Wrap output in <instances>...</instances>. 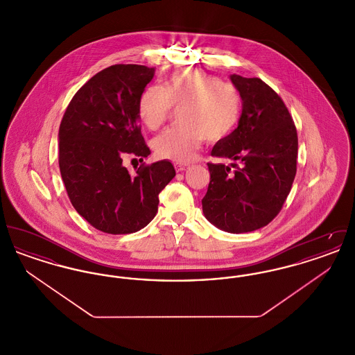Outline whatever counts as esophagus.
<instances>
[{"label": "esophagus", "instance_id": "34e87169", "mask_svg": "<svg viewBox=\"0 0 355 355\" xmlns=\"http://www.w3.org/2000/svg\"><path fill=\"white\" fill-rule=\"evenodd\" d=\"M189 169V165H181V164H175V170L180 173V171H185Z\"/></svg>", "mask_w": 355, "mask_h": 355}]
</instances>
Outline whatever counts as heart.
Wrapping results in <instances>:
<instances>
[{
	"instance_id": "b5f03b06",
	"label": "heart",
	"mask_w": 355,
	"mask_h": 355,
	"mask_svg": "<svg viewBox=\"0 0 355 355\" xmlns=\"http://www.w3.org/2000/svg\"><path fill=\"white\" fill-rule=\"evenodd\" d=\"M181 107L178 122L157 135V155L175 162L193 161L205 139L220 141L232 135L242 119L243 98L230 83L203 70L180 69L170 73L164 87L148 86L138 98V117L149 129H159L171 107Z\"/></svg>"
}]
</instances>
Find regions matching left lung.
Wrapping results in <instances>:
<instances>
[{
	"mask_svg": "<svg viewBox=\"0 0 355 355\" xmlns=\"http://www.w3.org/2000/svg\"><path fill=\"white\" fill-rule=\"evenodd\" d=\"M230 80L243 98L242 119L211 155L234 162L207 164L202 210L216 227L239 234L266 226L282 209L297 171L298 137L286 105L269 85L238 74Z\"/></svg>",
	"mask_w": 355,
	"mask_h": 355,
	"instance_id": "left-lung-1",
	"label": "left lung"
}]
</instances>
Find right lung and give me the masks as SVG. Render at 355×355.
I'll return each mask as SVG.
<instances>
[{
	"label": "right lung",
	"mask_w": 355,
	"mask_h": 355,
	"mask_svg": "<svg viewBox=\"0 0 355 355\" xmlns=\"http://www.w3.org/2000/svg\"><path fill=\"white\" fill-rule=\"evenodd\" d=\"M144 65H113L74 94L60 125V171L70 202L93 227L135 233L154 218L158 194L175 175L170 161L122 165L126 154L148 157L138 125V98L154 77Z\"/></svg>",
	"instance_id": "obj_1"
}]
</instances>
